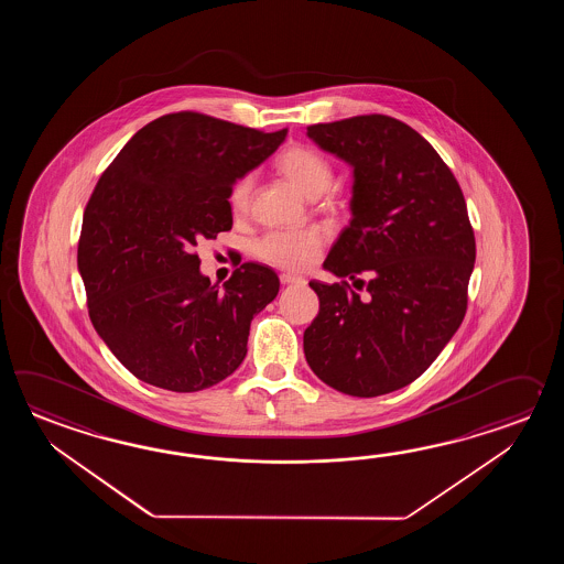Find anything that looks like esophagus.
I'll return each instance as SVG.
<instances>
[{
  "instance_id": "34e87169",
  "label": "esophagus",
  "mask_w": 564,
  "mask_h": 564,
  "mask_svg": "<svg viewBox=\"0 0 564 564\" xmlns=\"http://www.w3.org/2000/svg\"><path fill=\"white\" fill-rule=\"evenodd\" d=\"M280 282H282V286H292V284H304V278L292 276V274H282V276H280Z\"/></svg>"
}]
</instances>
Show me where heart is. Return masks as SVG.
Instances as JSON below:
<instances>
[{
	"instance_id": "1",
	"label": "heart",
	"mask_w": 564,
	"mask_h": 564,
	"mask_svg": "<svg viewBox=\"0 0 564 564\" xmlns=\"http://www.w3.org/2000/svg\"><path fill=\"white\" fill-rule=\"evenodd\" d=\"M276 165L280 173L308 197H318L333 181L330 163L311 147H288L278 156ZM252 189V173L236 181L229 193L234 212H243L248 207ZM323 246L324 236L318 228L274 229L253 243V253L265 264L284 270H304L316 262Z\"/></svg>"
}]
</instances>
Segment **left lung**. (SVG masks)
I'll use <instances>...</instances> for the list:
<instances>
[{
  "mask_svg": "<svg viewBox=\"0 0 564 564\" xmlns=\"http://www.w3.org/2000/svg\"><path fill=\"white\" fill-rule=\"evenodd\" d=\"M352 167V219L312 280L321 311L304 330L314 375L336 391L379 397L413 383L456 335L468 308L476 240L454 173L420 132L384 115L308 127ZM360 300L346 278L362 284Z\"/></svg>",
  "mask_w": 564,
  "mask_h": 564,
  "instance_id": "1",
  "label": "left lung"
}]
</instances>
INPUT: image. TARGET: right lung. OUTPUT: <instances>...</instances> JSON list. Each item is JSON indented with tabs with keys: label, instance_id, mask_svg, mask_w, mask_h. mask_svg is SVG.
I'll use <instances>...</instances> for the list:
<instances>
[{
	"label": "right lung",
	"instance_id": "add662e5",
	"mask_svg": "<svg viewBox=\"0 0 564 564\" xmlns=\"http://www.w3.org/2000/svg\"><path fill=\"white\" fill-rule=\"evenodd\" d=\"M284 139L286 129L173 112L134 132L96 183L78 272L96 333L137 379L193 393L240 367L252 318L280 280L246 262L219 288L195 246L231 229L234 183Z\"/></svg>",
	"mask_w": 564,
	"mask_h": 564
}]
</instances>
